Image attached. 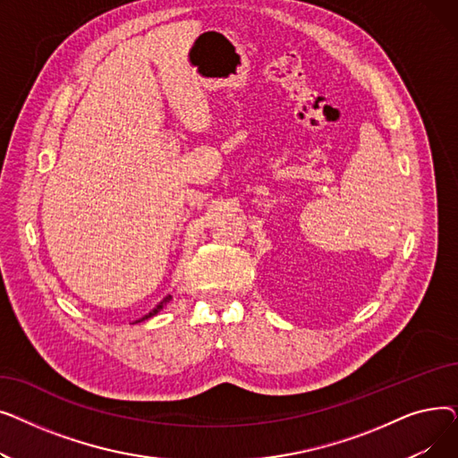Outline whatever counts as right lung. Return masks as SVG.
I'll use <instances>...</instances> for the list:
<instances>
[{
	"instance_id": "obj_1",
	"label": "right lung",
	"mask_w": 458,
	"mask_h": 458,
	"mask_svg": "<svg viewBox=\"0 0 458 458\" xmlns=\"http://www.w3.org/2000/svg\"><path fill=\"white\" fill-rule=\"evenodd\" d=\"M171 299H173V295H166V297H165V299H163L161 302H157V304H156V306H154V308H152V310L148 311V314H147V316H142V318H139V319H137V321H133L131 325H135V323H140V321H144V319H150V318H154V316L157 314V311H159V310H163V308L166 306V302H168V301H171Z\"/></svg>"
}]
</instances>
